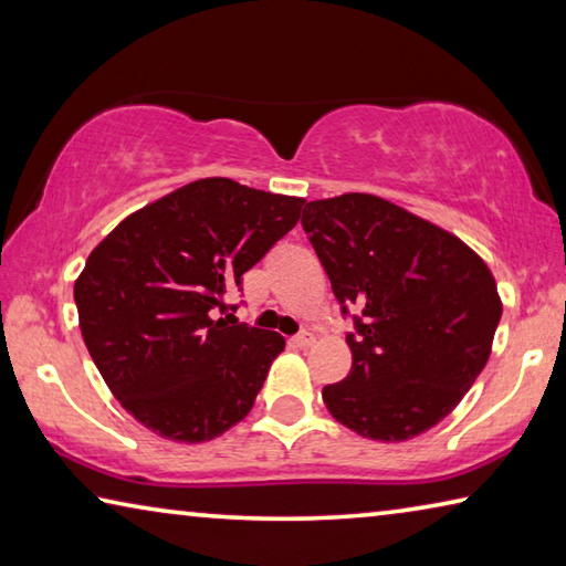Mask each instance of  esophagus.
<instances>
[{"label": "esophagus", "instance_id": "1", "mask_svg": "<svg viewBox=\"0 0 566 566\" xmlns=\"http://www.w3.org/2000/svg\"><path fill=\"white\" fill-rule=\"evenodd\" d=\"M292 344H294V347H300V349L312 347V344H314V334H312V332L296 334V337H292Z\"/></svg>", "mask_w": 566, "mask_h": 566}]
</instances>
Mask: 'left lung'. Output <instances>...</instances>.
<instances>
[{"mask_svg": "<svg viewBox=\"0 0 566 566\" xmlns=\"http://www.w3.org/2000/svg\"><path fill=\"white\" fill-rule=\"evenodd\" d=\"M302 227L342 304L352 369L322 389L361 437L407 442L442 421L492 352L502 300L462 239L375 195L306 202Z\"/></svg>", "mask_w": 566, "mask_h": 566, "instance_id": "1", "label": "left lung"}]
</instances>
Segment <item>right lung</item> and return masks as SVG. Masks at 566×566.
I'll return each mask as SVG.
<instances>
[{"instance_id": "right-lung-1", "label": "right lung", "mask_w": 566, "mask_h": 566, "mask_svg": "<svg viewBox=\"0 0 566 566\" xmlns=\"http://www.w3.org/2000/svg\"><path fill=\"white\" fill-rule=\"evenodd\" d=\"M302 205L227 177L197 179L92 249L74 282L84 344L119 405L155 434L209 442L249 415L284 337L229 327L212 310L300 222Z\"/></svg>"}]
</instances>
